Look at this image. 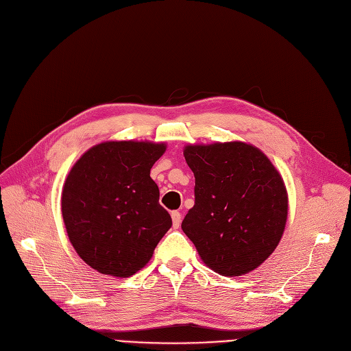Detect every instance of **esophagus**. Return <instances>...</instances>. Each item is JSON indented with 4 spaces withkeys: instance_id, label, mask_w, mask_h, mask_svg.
Segmentation results:
<instances>
[{
    "instance_id": "1",
    "label": "esophagus",
    "mask_w": 351,
    "mask_h": 351,
    "mask_svg": "<svg viewBox=\"0 0 351 351\" xmlns=\"http://www.w3.org/2000/svg\"><path fill=\"white\" fill-rule=\"evenodd\" d=\"M172 221H173V227L178 228L180 226V219H182V215H180L179 211H172Z\"/></svg>"
}]
</instances>
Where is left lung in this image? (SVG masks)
<instances>
[{
	"label": "left lung",
	"mask_w": 351,
	"mask_h": 351,
	"mask_svg": "<svg viewBox=\"0 0 351 351\" xmlns=\"http://www.w3.org/2000/svg\"><path fill=\"white\" fill-rule=\"evenodd\" d=\"M184 156L195 176L184 232L217 274H249L274 253L287 226L282 176L263 152L241 141L189 145Z\"/></svg>",
	"instance_id": "8db88e82"
}]
</instances>
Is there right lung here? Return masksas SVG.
Listing matches in <instances>:
<instances>
[{"label":"right lung","instance_id":"1","mask_svg":"<svg viewBox=\"0 0 351 351\" xmlns=\"http://www.w3.org/2000/svg\"><path fill=\"white\" fill-rule=\"evenodd\" d=\"M165 143L104 141L85 152L64 180L62 215L82 261L102 275L145 267L172 227L150 169Z\"/></svg>","mask_w":351,"mask_h":351}]
</instances>
